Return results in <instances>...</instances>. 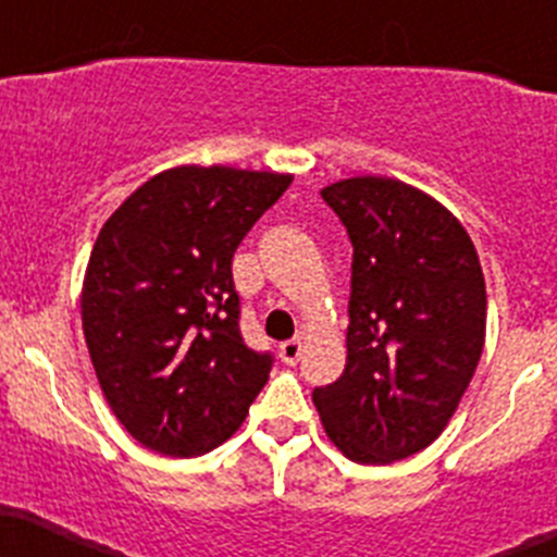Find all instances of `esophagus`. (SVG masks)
Listing matches in <instances>:
<instances>
[{"instance_id":"obj_1","label":"esophagus","mask_w":557,"mask_h":557,"mask_svg":"<svg viewBox=\"0 0 557 557\" xmlns=\"http://www.w3.org/2000/svg\"><path fill=\"white\" fill-rule=\"evenodd\" d=\"M278 355H282L284 363H298L300 355H304V338H289V342H284L282 347H278Z\"/></svg>"}]
</instances>
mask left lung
Returning a JSON list of instances; mask_svg holds the SVG:
<instances>
[{"label": "left lung", "instance_id": "left-lung-1", "mask_svg": "<svg viewBox=\"0 0 557 557\" xmlns=\"http://www.w3.org/2000/svg\"><path fill=\"white\" fill-rule=\"evenodd\" d=\"M352 243L347 363L314 388L333 446L352 462L423 451L457 412L486 336V287L451 210L394 177L320 190Z\"/></svg>", "mask_w": 557, "mask_h": 557}]
</instances>
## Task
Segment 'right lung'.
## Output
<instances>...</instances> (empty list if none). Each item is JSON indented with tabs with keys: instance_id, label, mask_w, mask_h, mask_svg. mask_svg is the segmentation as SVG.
Here are the masks:
<instances>
[{
	"instance_id": "1",
	"label": "right lung",
	"mask_w": 557,
	"mask_h": 557,
	"mask_svg": "<svg viewBox=\"0 0 557 557\" xmlns=\"http://www.w3.org/2000/svg\"><path fill=\"white\" fill-rule=\"evenodd\" d=\"M293 174L174 166L111 213L89 253L82 325L100 391L163 457L213 451L246 421L273 358L240 336L232 257Z\"/></svg>"
}]
</instances>
